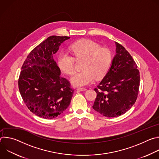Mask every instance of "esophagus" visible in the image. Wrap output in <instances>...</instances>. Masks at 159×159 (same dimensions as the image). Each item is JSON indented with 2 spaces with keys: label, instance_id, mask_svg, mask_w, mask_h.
Instances as JSON below:
<instances>
[{
  "label": "esophagus",
  "instance_id": "34e87169",
  "mask_svg": "<svg viewBox=\"0 0 159 159\" xmlns=\"http://www.w3.org/2000/svg\"><path fill=\"white\" fill-rule=\"evenodd\" d=\"M77 90H80V91H85V90H87L86 88H84V87H80L79 89H77Z\"/></svg>",
  "mask_w": 159,
  "mask_h": 159
}]
</instances>
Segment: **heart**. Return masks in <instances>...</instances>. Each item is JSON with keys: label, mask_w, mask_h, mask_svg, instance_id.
<instances>
[{"label": "heart", "mask_w": 159, "mask_h": 159, "mask_svg": "<svg viewBox=\"0 0 159 159\" xmlns=\"http://www.w3.org/2000/svg\"><path fill=\"white\" fill-rule=\"evenodd\" d=\"M69 49L74 58L84 60L82 65L83 70L75 74L71 79L74 85L84 86L91 84L95 78L101 79L106 75L112 62L111 54L108 50L101 48L99 44L87 39L73 43ZM74 58L65 53L59 55L58 65L63 73L66 75L74 74Z\"/></svg>", "instance_id": "1"}]
</instances>
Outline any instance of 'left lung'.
I'll list each match as a JSON object with an SVG mask.
<instances>
[{
	"label": "left lung",
	"instance_id": "1",
	"mask_svg": "<svg viewBox=\"0 0 159 159\" xmlns=\"http://www.w3.org/2000/svg\"><path fill=\"white\" fill-rule=\"evenodd\" d=\"M116 55L109 70L94 90L97 97L93 109L101 115L114 118L128 111L137 99L140 72L129 52L115 42Z\"/></svg>",
	"mask_w": 159,
	"mask_h": 159
}]
</instances>
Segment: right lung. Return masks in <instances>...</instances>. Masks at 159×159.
Here are the masks:
<instances>
[{
  "label": "right lung",
  "instance_id": "add662e5",
  "mask_svg": "<svg viewBox=\"0 0 159 159\" xmlns=\"http://www.w3.org/2000/svg\"><path fill=\"white\" fill-rule=\"evenodd\" d=\"M68 36H52L28 55L21 67L18 86L24 102L33 114L53 119L70 105L74 89L61 77L53 55Z\"/></svg>",
  "mask_w": 159,
  "mask_h": 159
}]
</instances>
